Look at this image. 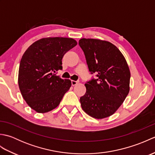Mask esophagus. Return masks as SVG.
I'll return each mask as SVG.
<instances>
[{
	"label": "esophagus",
	"instance_id": "34e87169",
	"mask_svg": "<svg viewBox=\"0 0 155 155\" xmlns=\"http://www.w3.org/2000/svg\"><path fill=\"white\" fill-rule=\"evenodd\" d=\"M79 82L78 81H71V84L72 86H75V85H77Z\"/></svg>",
	"mask_w": 155,
	"mask_h": 155
}]
</instances>
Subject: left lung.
<instances>
[{"label":"left lung","mask_w":155,"mask_h":155,"mask_svg":"<svg viewBox=\"0 0 155 155\" xmlns=\"http://www.w3.org/2000/svg\"><path fill=\"white\" fill-rule=\"evenodd\" d=\"M78 44L88 70L98 77L84 84L87 91L80 98L82 108L97 119L110 117L123 104L130 91V72L126 59L108 41L83 38Z\"/></svg>","instance_id":"obj_1"}]
</instances>
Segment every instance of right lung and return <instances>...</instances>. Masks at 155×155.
Segmentation results:
<instances>
[{"label": "right lung", "mask_w": 155, "mask_h": 155, "mask_svg": "<svg viewBox=\"0 0 155 155\" xmlns=\"http://www.w3.org/2000/svg\"><path fill=\"white\" fill-rule=\"evenodd\" d=\"M77 45L71 38L47 37L35 41L22 55L18 83L26 103L38 113L57 108L71 87L69 79L54 73L61 70L62 58Z\"/></svg>", "instance_id": "right-lung-1"}]
</instances>
